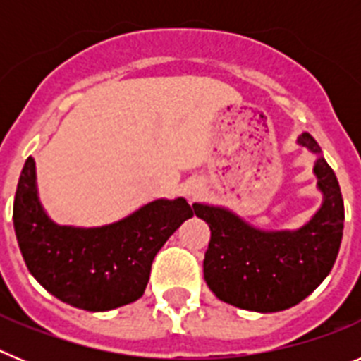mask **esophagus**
Listing matches in <instances>:
<instances>
[{
	"instance_id": "obj_1",
	"label": "esophagus",
	"mask_w": 361,
	"mask_h": 361,
	"mask_svg": "<svg viewBox=\"0 0 361 361\" xmlns=\"http://www.w3.org/2000/svg\"><path fill=\"white\" fill-rule=\"evenodd\" d=\"M202 191V183L200 180H191L190 184L186 186V197L188 199H193V197H197Z\"/></svg>"
}]
</instances>
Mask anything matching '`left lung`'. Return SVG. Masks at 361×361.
<instances>
[{
	"label": "left lung",
	"mask_w": 361,
	"mask_h": 361,
	"mask_svg": "<svg viewBox=\"0 0 361 361\" xmlns=\"http://www.w3.org/2000/svg\"><path fill=\"white\" fill-rule=\"evenodd\" d=\"M300 146L317 155L312 173L324 200L298 229H260L224 206L195 202L212 229L204 255V280L215 296L245 311L276 312L307 298L329 275L343 235V199L333 168L311 133Z\"/></svg>",
	"instance_id": "8db88e82"
}]
</instances>
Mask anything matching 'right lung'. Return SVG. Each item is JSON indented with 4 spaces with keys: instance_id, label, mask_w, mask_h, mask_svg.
Wrapping results in <instances>:
<instances>
[{
    "instance_id": "right-lung-1",
    "label": "right lung",
    "mask_w": 361,
    "mask_h": 361,
    "mask_svg": "<svg viewBox=\"0 0 361 361\" xmlns=\"http://www.w3.org/2000/svg\"><path fill=\"white\" fill-rule=\"evenodd\" d=\"M12 216L32 276L65 304L99 312L141 298L153 258L193 209L183 197L157 199L97 228L56 224L41 204L36 162L28 157Z\"/></svg>"
}]
</instances>
